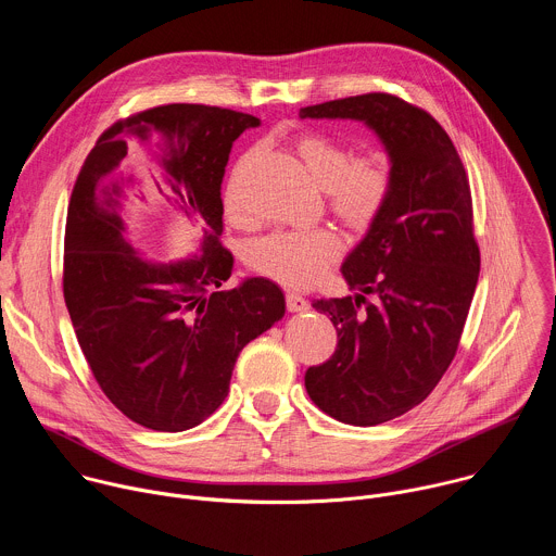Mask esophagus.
<instances>
[{
	"instance_id": "1",
	"label": "esophagus",
	"mask_w": 556,
	"mask_h": 556,
	"mask_svg": "<svg viewBox=\"0 0 556 556\" xmlns=\"http://www.w3.org/2000/svg\"><path fill=\"white\" fill-rule=\"evenodd\" d=\"M286 305L290 312H305L309 307L307 299H303L301 294L296 292H286Z\"/></svg>"
}]
</instances>
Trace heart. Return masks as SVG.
<instances>
[{"label": "heart", "instance_id": "1", "mask_svg": "<svg viewBox=\"0 0 556 556\" xmlns=\"http://www.w3.org/2000/svg\"><path fill=\"white\" fill-rule=\"evenodd\" d=\"M296 153L309 178L328 195L330 213L352 232H369L382 217L393 195V163L387 153H363L348 142L321 134H305L296 140ZM226 217L249 228L253 215L247 211L237 174L228 182ZM343 253L341 237L326 226L305 230H281L257 240L249 251L255 273L290 288H305L319 279Z\"/></svg>", "mask_w": 556, "mask_h": 556}]
</instances>
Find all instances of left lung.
<instances>
[{"mask_svg":"<svg viewBox=\"0 0 556 556\" xmlns=\"http://www.w3.org/2000/svg\"><path fill=\"white\" fill-rule=\"evenodd\" d=\"M301 118L365 121L393 163V195L350 253L356 296L316 299L337 328L334 354L305 371L312 403L354 427L420 405L448 369L480 277V247L462 157L422 108L369 92L301 108Z\"/></svg>","mask_w":556,"mask_h":556,"instance_id":"1","label":"left lung"}]
</instances>
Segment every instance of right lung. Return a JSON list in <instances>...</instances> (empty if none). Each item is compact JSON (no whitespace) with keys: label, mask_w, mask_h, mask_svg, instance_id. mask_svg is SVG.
<instances>
[{"label":"right lung","mask_w":556,"mask_h":556,"mask_svg":"<svg viewBox=\"0 0 556 556\" xmlns=\"http://www.w3.org/2000/svg\"><path fill=\"white\" fill-rule=\"evenodd\" d=\"M260 118L211 105L151 108L108 127L72 189L63 296L81 352L110 399L136 425L178 433L226 399L237 356L286 312L264 277L219 290L232 273L222 247L219 187L232 142ZM156 140L159 164L186 214L205 226L203 257L169 267L142 263L111 204L126 140Z\"/></svg>","instance_id":"1"}]
</instances>
